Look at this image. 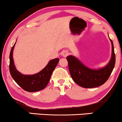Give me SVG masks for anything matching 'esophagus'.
Here are the masks:
<instances>
[{
    "instance_id": "34e87169",
    "label": "esophagus",
    "mask_w": 122,
    "mask_h": 122,
    "mask_svg": "<svg viewBox=\"0 0 122 122\" xmlns=\"http://www.w3.org/2000/svg\"><path fill=\"white\" fill-rule=\"evenodd\" d=\"M62 56L64 57H66L68 55V54H69V52H68V51H67V50H65V51H64L62 52Z\"/></svg>"
}]
</instances>
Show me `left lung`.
<instances>
[{
  "mask_svg": "<svg viewBox=\"0 0 122 122\" xmlns=\"http://www.w3.org/2000/svg\"><path fill=\"white\" fill-rule=\"evenodd\" d=\"M112 45V56L110 62L106 66L99 69L88 68L75 57L69 56L66 57L68 68L73 80L77 84L85 88H95L103 85L108 79L115 64V54L114 44Z\"/></svg>",
  "mask_w": 122,
  "mask_h": 122,
  "instance_id": "8db88e82",
  "label": "left lung"
}]
</instances>
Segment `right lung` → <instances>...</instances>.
<instances>
[{
    "label": "right lung",
    "instance_id": "1",
    "mask_svg": "<svg viewBox=\"0 0 122 122\" xmlns=\"http://www.w3.org/2000/svg\"><path fill=\"white\" fill-rule=\"evenodd\" d=\"M15 45V43L10 54L9 69L12 79L26 91L33 92L43 89L48 84L51 74L58 64L59 59L57 58L50 60L47 65L38 73L32 75H23L16 70L14 63L12 53Z\"/></svg>",
    "mask_w": 122,
    "mask_h": 122
}]
</instances>
